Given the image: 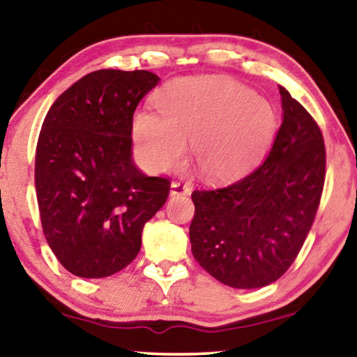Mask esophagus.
<instances>
[{
    "label": "esophagus",
    "mask_w": 357,
    "mask_h": 357,
    "mask_svg": "<svg viewBox=\"0 0 357 357\" xmlns=\"http://www.w3.org/2000/svg\"><path fill=\"white\" fill-rule=\"evenodd\" d=\"M192 188L188 183L183 182H172L170 183V197H182V195H190Z\"/></svg>",
    "instance_id": "obj_1"
}]
</instances>
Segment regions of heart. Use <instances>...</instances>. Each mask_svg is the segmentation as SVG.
<instances>
[{
	"label": "heart",
	"mask_w": 357,
	"mask_h": 357,
	"mask_svg": "<svg viewBox=\"0 0 357 357\" xmlns=\"http://www.w3.org/2000/svg\"><path fill=\"white\" fill-rule=\"evenodd\" d=\"M158 110L133 119V138L149 169L182 162L187 143L204 177L231 180L250 170L275 139L278 115L266 99L224 77H182L158 96Z\"/></svg>",
	"instance_id": "b5f03b06"
}]
</instances>
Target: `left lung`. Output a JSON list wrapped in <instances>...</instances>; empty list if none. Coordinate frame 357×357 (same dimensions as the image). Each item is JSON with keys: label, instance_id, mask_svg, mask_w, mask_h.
Wrapping results in <instances>:
<instances>
[{"label": "left lung", "instance_id": "obj_1", "mask_svg": "<svg viewBox=\"0 0 357 357\" xmlns=\"http://www.w3.org/2000/svg\"><path fill=\"white\" fill-rule=\"evenodd\" d=\"M282 123L270 154L227 187L195 190L192 253L222 284L257 289L284 275L314 222L325 182L319 125L280 86Z\"/></svg>", "mask_w": 357, "mask_h": 357}]
</instances>
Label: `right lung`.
I'll return each mask as SVG.
<instances>
[{
    "label": "right lung",
    "instance_id": "1",
    "mask_svg": "<svg viewBox=\"0 0 357 357\" xmlns=\"http://www.w3.org/2000/svg\"><path fill=\"white\" fill-rule=\"evenodd\" d=\"M159 84L151 71H92L48 110L36 153L43 234L79 278L112 276L135 260L144 224L167 202L170 182L131 158L133 114Z\"/></svg>",
    "mask_w": 357,
    "mask_h": 357
}]
</instances>
